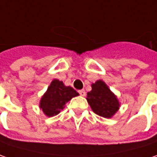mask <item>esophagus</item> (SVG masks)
<instances>
[{"mask_svg": "<svg viewBox=\"0 0 157 157\" xmlns=\"http://www.w3.org/2000/svg\"><path fill=\"white\" fill-rule=\"evenodd\" d=\"M80 95H82V96H85L86 95V92H85V90L84 89H82V90H79L78 91Z\"/></svg>", "mask_w": 157, "mask_h": 157, "instance_id": "esophagus-1", "label": "esophagus"}]
</instances>
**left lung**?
Instances as JSON below:
<instances>
[{
	"label": "left lung",
	"instance_id": "1",
	"mask_svg": "<svg viewBox=\"0 0 157 157\" xmlns=\"http://www.w3.org/2000/svg\"><path fill=\"white\" fill-rule=\"evenodd\" d=\"M87 101L96 115L105 118L111 117L119 109L116 96L101 80L92 84V90L88 93Z\"/></svg>",
	"mask_w": 157,
	"mask_h": 157
}]
</instances>
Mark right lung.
I'll return each instance as SVG.
<instances>
[{"mask_svg": "<svg viewBox=\"0 0 157 157\" xmlns=\"http://www.w3.org/2000/svg\"><path fill=\"white\" fill-rule=\"evenodd\" d=\"M79 94L71 87H66L62 82L55 79L42 96L40 108L48 116H54L64 109L65 104Z\"/></svg>", "mask_w": 157, "mask_h": 157, "instance_id": "1", "label": "right lung"}]
</instances>
